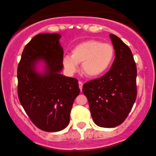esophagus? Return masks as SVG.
Instances as JSON below:
<instances>
[{
	"label": "esophagus",
	"mask_w": 156,
	"mask_h": 156,
	"mask_svg": "<svg viewBox=\"0 0 156 156\" xmlns=\"http://www.w3.org/2000/svg\"><path fill=\"white\" fill-rule=\"evenodd\" d=\"M83 83H82L81 81H79V82H78V87H79V88H80L81 91L83 90Z\"/></svg>",
	"instance_id": "obj_1"
}]
</instances>
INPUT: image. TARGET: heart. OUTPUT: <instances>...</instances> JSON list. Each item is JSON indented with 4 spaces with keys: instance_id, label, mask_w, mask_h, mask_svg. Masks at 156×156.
I'll use <instances>...</instances> for the list:
<instances>
[{
    "instance_id": "heart-1",
    "label": "heart",
    "mask_w": 156,
    "mask_h": 156,
    "mask_svg": "<svg viewBox=\"0 0 156 156\" xmlns=\"http://www.w3.org/2000/svg\"><path fill=\"white\" fill-rule=\"evenodd\" d=\"M115 57L114 46L110 43H102L97 40H88L76 45L71 51V55L64 57V67L74 73L78 64L88 78H97L110 69Z\"/></svg>"
}]
</instances>
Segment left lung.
<instances>
[{
  "instance_id": "obj_1",
  "label": "left lung",
  "mask_w": 156,
  "mask_h": 156,
  "mask_svg": "<svg viewBox=\"0 0 156 156\" xmlns=\"http://www.w3.org/2000/svg\"><path fill=\"white\" fill-rule=\"evenodd\" d=\"M115 58L110 69L83 87L94 123L102 128L120 125L136 98V66L133 55L120 38L110 34Z\"/></svg>"
}]
</instances>
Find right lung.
<instances>
[{"label": "right lung", "mask_w": 156, "mask_h": 156, "mask_svg": "<svg viewBox=\"0 0 156 156\" xmlns=\"http://www.w3.org/2000/svg\"><path fill=\"white\" fill-rule=\"evenodd\" d=\"M58 33L33 37L23 51L18 65V96L34 125L45 132L63 130L69 123L70 111L80 92L78 79L60 74L64 51ZM44 69L37 71V65Z\"/></svg>", "instance_id": "right-lung-1"}]
</instances>
